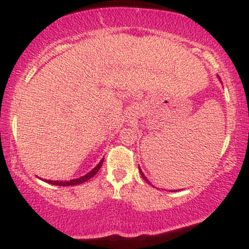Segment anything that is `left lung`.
Here are the masks:
<instances>
[{
    "mask_svg": "<svg viewBox=\"0 0 249 249\" xmlns=\"http://www.w3.org/2000/svg\"><path fill=\"white\" fill-rule=\"evenodd\" d=\"M139 172H141V174H142V178H144V180H145V181H147V182H148V184H151V182H150V181H148V180H147V178H146V177H145V176H144V173H142V171L141 170V168H139Z\"/></svg>",
    "mask_w": 249,
    "mask_h": 249,
    "instance_id": "1",
    "label": "left lung"
}]
</instances>
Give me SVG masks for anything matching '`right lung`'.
I'll use <instances>...</instances> for the list:
<instances>
[{"instance_id": "add662e5", "label": "right lung", "mask_w": 249, "mask_h": 249, "mask_svg": "<svg viewBox=\"0 0 249 249\" xmlns=\"http://www.w3.org/2000/svg\"><path fill=\"white\" fill-rule=\"evenodd\" d=\"M103 161H104V158H103L102 160L99 161V164L97 165V166H96L95 168H93V170H91L90 172L85 174V176L81 177V178H77V179L69 180V181H57V180H56V181H53V180H48V182H49V184L56 185V186H70V185H78V184H83V182H85V181H87V180L91 179V178H92L93 176H95V174H96L97 172H98L99 168L102 167Z\"/></svg>"}]
</instances>
